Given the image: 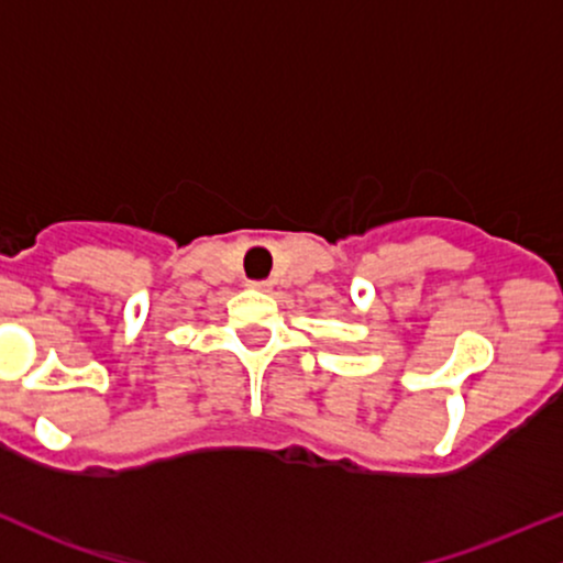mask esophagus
<instances>
[{"label": "esophagus", "instance_id": "34e87169", "mask_svg": "<svg viewBox=\"0 0 563 563\" xmlns=\"http://www.w3.org/2000/svg\"><path fill=\"white\" fill-rule=\"evenodd\" d=\"M251 288H256V291H267L269 288V280H249Z\"/></svg>", "mask_w": 563, "mask_h": 563}]
</instances>
